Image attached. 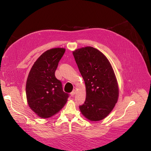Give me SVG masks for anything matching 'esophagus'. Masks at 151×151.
<instances>
[{
    "label": "esophagus",
    "mask_w": 151,
    "mask_h": 151,
    "mask_svg": "<svg viewBox=\"0 0 151 151\" xmlns=\"http://www.w3.org/2000/svg\"><path fill=\"white\" fill-rule=\"evenodd\" d=\"M76 93V90L75 89H74V90H73V91L72 92H71V93H70V95H71V96H72V97H73L74 96H75V94Z\"/></svg>",
    "instance_id": "1"
}]
</instances>
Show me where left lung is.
<instances>
[{"mask_svg":"<svg viewBox=\"0 0 151 151\" xmlns=\"http://www.w3.org/2000/svg\"><path fill=\"white\" fill-rule=\"evenodd\" d=\"M73 54L86 85V98L80 109L91 121L102 120L118 99V85L112 66L104 54L91 46L78 49Z\"/></svg>","mask_w":151,"mask_h":151,"instance_id":"obj_1","label":"left lung"}]
</instances>
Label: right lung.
<instances>
[{"mask_svg": "<svg viewBox=\"0 0 151 151\" xmlns=\"http://www.w3.org/2000/svg\"><path fill=\"white\" fill-rule=\"evenodd\" d=\"M65 49L57 47L43 52L32 67L26 82L29 107L40 117L48 118L64 106L69 94L63 92L62 82L55 76Z\"/></svg>", "mask_w": 151, "mask_h": 151, "instance_id": "right-lung-1", "label": "right lung"}]
</instances>
